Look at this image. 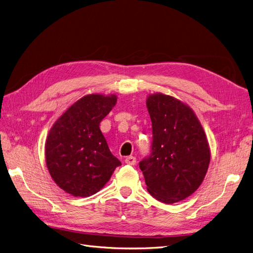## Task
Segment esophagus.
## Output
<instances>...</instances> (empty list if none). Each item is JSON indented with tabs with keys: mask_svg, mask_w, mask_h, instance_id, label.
Here are the masks:
<instances>
[{
	"mask_svg": "<svg viewBox=\"0 0 253 253\" xmlns=\"http://www.w3.org/2000/svg\"><path fill=\"white\" fill-rule=\"evenodd\" d=\"M125 162L127 164H130V166H135V164H136V158L134 156H128L125 159Z\"/></svg>",
	"mask_w": 253,
	"mask_h": 253,
	"instance_id": "34e87169",
	"label": "esophagus"
}]
</instances>
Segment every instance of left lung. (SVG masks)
<instances>
[{"mask_svg":"<svg viewBox=\"0 0 253 253\" xmlns=\"http://www.w3.org/2000/svg\"><path fill=\"white\" fill-rule=\"evenodd\" d=\"M152 121L151 156L140 161L147 190L156 200L174 204L203 183L211 151L192 108L172 96L151 94L146 101Z\"/></svg>","mask_w":253,"mask_h":253,"instance_id":"8db88e82","label":"left lung"}]
</instances>
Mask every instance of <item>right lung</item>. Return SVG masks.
I'll list each match as a JSON object with an SVG mask.
<instances>
[{"instance_id": "right-lung-1", "label": "right lung", "mask_w": 253, "mask_h": 253, "mask_svg": "<svg viewBox=\"0 0 253 253\" xmlns=\"http://www.w3.org/2000/svg\"><path fill=\"white\" fill-rule=\"evenodd\" d=\"M117 99L115 94L85 95L69 106L49 130L45 141L47 169L54 183L72 196L97 193L121 166L99 127Z\"/></svg>"}]
</instances>
